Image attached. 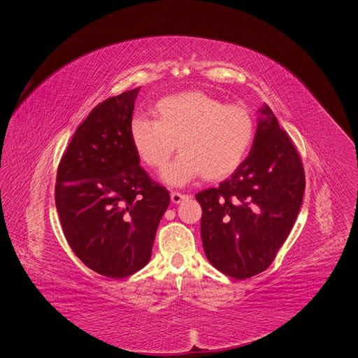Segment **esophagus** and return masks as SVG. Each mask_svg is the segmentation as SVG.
<instances>
[{
  "instance_id": "1",
  "label": "esophagus",
  "mask_w": 358,
  "mask_h": 358,
  "mask_svg": "<svg viewBox=\"0 0 358 358\" xmlns=\"http://www.w3.org/2000/svg\"><path fill=\"white\" fill-rule=\"evenodd\" d=\"M170 196H171L173 203H181L184 199L188 198L185 194H180V192H171Z\"/></svg>"
}]
</instances>
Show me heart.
I'll list each match as a JSON object with an SVG mask.
<instances>
[{
    "mask_svg": "<svg viewBox=\"0 0 358 358\" xmlns=\"http://www.w3.org/2000/svg\"><path fill=\"white\" fill-rule=\"evenodd\" d=\"M153 115L155 120L132 118L131 143L138 159L155 170L166 167L178 148L181 155L162 176L173 187L199 176L208 181L230 177L244 162L255 134V121L247 107L226 106L201 90L159 100Z\"/></svg>",
    "mask_w": 358,
    "mask_h": 358,
    "instance_id": "heart-1",
    "label": "heart"
}]
</instances>
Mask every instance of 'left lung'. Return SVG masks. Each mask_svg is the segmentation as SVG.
Here are the masks:
<instances>
[{
    "instance_id": "obj_1",
    "label": "left lung",
    "mask_w": 358,
    "mask_h": 358,
    "mask_svg": "<svg viewBox=\"0 0 358 358\" xmlns=\"http://www.w3.org/2000/svg\"><path fill=\"white\" fill-rule=\"evenodd\" d=\"M247 159L219 188L196 194L208 261L244 280L273 262L300 212L306 189L301 159L268 104Z\"/></svg>"
}]
</instances>
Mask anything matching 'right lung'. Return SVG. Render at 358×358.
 Returning <instances> with one entry per match:
<instances>
[{
	"mask_svg": "<svg viewBox=\"0 0 358 358\" xmlns=\"http://www.w3.org/2000/svg\"><path fill=\"white\" fill-rule=\"evenodd\" d=\"M141 87L96 106L62 156L55 206L75 255L96 273L124 279L152 257L170 194L139 166L129 138Z\"/></svg>",
	"mask_w": 358,
	"mask_h": 358,
	"instance_id": "right-lung-1",
	"label": "right lung"
}]
</instances>
